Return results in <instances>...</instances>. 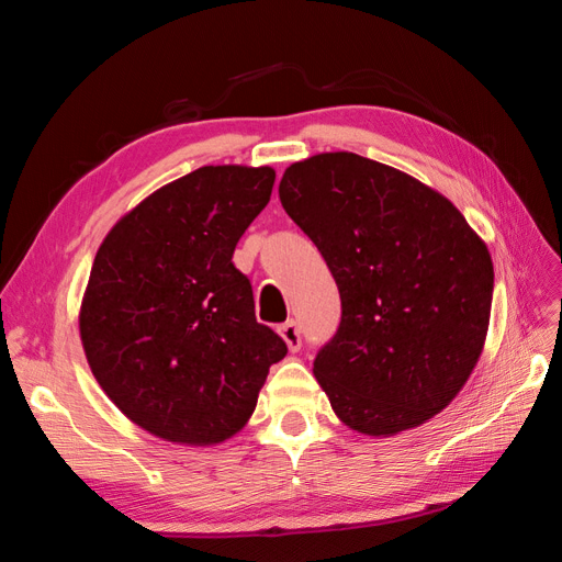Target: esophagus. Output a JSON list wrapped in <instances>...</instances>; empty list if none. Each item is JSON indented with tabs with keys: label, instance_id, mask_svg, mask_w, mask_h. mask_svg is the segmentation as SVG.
I'll return each instance as SVG.
<instances>
[{
	"label": "esophagus",
	"instance_id": "obj_1",
	"mask_svg": "<svg viewBox=\"0 0 562 562\" xmlns=\"http://www.w3.org/2000/svg\"><path fill=\"white\" fill-rule=\"evenodd\" d=\"M279 333L285 339V345L291 351H297L302 347V335H300V326L295 321H285L283 326L279 328Z\"/></svg>",
	"mask_w": 562,
	"mask_h": 562
}]
</instances>
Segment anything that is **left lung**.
<instances>
[{
    "instance_id": "1",
    "label": "left lung",
    "mask_w": 562,
    "mask_h": 562,
    "mask_svg": "<svg viewBox=\"0 0 562 562\" xmlns=\"http://www.w3.org/2000/svg\"><path fill=\"white\" fill-rule=\"evenodd\" d=\"M279 199L342 300L314 359L335 415L394 436L443 411L487 335L495 269L481 236L443 194L353 151L288 166Z\"/></svg>"
}]
</instances>
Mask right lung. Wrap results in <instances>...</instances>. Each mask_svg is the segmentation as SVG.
<instances>
[{
  "instance_id": "add662e5",
  "label": "right lung",
  "mask_w": 562,
  "mask_h": 562,
  "mask_svg": "<svg viewBox=\"0 0 562 562\" xmlns=\"http://www.w3.org/2000/svg\"><path fill=\"white\" fill-rule=\"evenodd\" d=\"M274 178L269 166H201L126 213L95 252L79 312L87 361L119 411L171 443L234 436L288 353L232 262Z\"/></svg>"
}]
</instances>
